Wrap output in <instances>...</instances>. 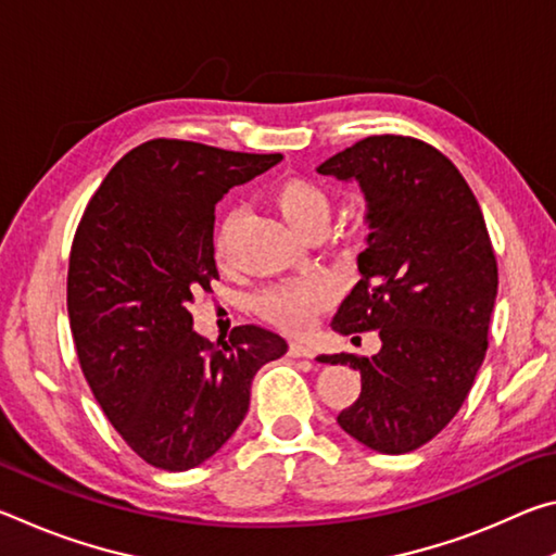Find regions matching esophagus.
Here are the masks:
<instances>
[{
    "instance_id": "1",
    "label": "esophagus",
    "mask_w": 556,
    "mask_h": 556,
    "mask_svg": "<svg viewBox=\"0 0 556 556\" xmlns=\"http://www.w3.org/2000/svg\"><path fill=\"white\" fill-rule=\"evenodd\" d=\"M316 351L312 345L306 343H289V357H308V361H314Z\"/></svg>"
}]
</instances>
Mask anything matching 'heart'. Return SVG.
<instances>
[{
    "label": "heart",
    "instance_id": "b5f03b06",
    "mask_svg": "<svg viewBox=\"0 0 556 556\" xmlns=\"http://www.w3.org/2000/svg\"><path fill=\"white\" fill-rule=\"evenodd\" d=\"M271 201H275L285 223L296 235H301V238L314 228L328 225V218H331V201H328V195L318 186L304 181V178H289V181L279 184L275 195H271ZM235 225H238V213H230L218 235L220 257L228 255ZM333 294V285L324 277L291 279L285 281V285L267 289L265 294L260 296L257 308L267 321L285 328V331L306 333L312 331L318 316H321L328 304H331Z\"/></svg>",
    "mask_w": 556,
    "mask_h": 556
}]
</instances>
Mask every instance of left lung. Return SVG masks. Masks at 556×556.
Listing matches in <instances>:
<instances>
[{"instance_id":"left-lung-1","label":"left lung","mask_w":556,"mask_h":556,"mask_svg":"<svg viewBox=\"0 0 556 556\" xmlns=\"http://www.w3.org/2000/svg\"><path fill=\"white\" fill-rule=\"evenodd\" d=\"M316 172L357 181L370 228L361 279L331 326L382 341L372 357L321 355L361 370V397L338 425L380 454H407L456 417L488 351L497 262L481 205L458 168L414 137H365Z\"/></svg>"}]
</instances>
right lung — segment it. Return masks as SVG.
Wrapping results in <instances>:
<instances>
[{"label":"right lung","mask_w":556,"mask_h":556,"mask_svg":"<svg viewBox=\"0 0 556 556\" xmlns=\"http://www.w3.org/2000/svg\"><path fill=\"white\" fill-rule=\"evenodd\" d=\"M281 154L152 139L110 168L75 230L68 318L83 375L137 456L164 470L208 460L250 407L255 372L287 353L260 326L213 345L188 301L218 279L215 203Z\"/></svg>","instance_id":"add662e5"}]
</instances>
